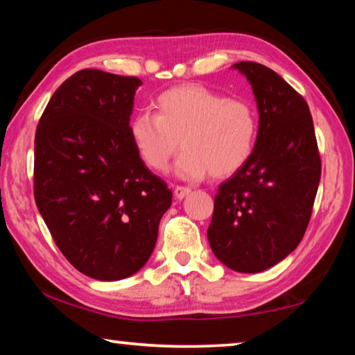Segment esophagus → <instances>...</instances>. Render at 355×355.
<instances>
[{
  "label": "esophagus",
  "mask_w": 355,
  "mask_h": 355,
  "mask_svg": "<svg viewBox=\"0 0 355 355\" xmlns=\"http://www.w3.org/2000/svg\"><path fill=\"white\" fill-rule=\"evenodd\" d=\"M189 192H191V189L186 188V186H175V189H173V194H175V197H177L178 200L184 199V197L188 196Z\"/></svg>",
  "instance_id": "34e87169"
}]
</instances>
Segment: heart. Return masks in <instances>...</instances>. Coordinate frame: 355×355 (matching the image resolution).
<instances>
[{"label": "heart", "instance_id": "b5f03b06", "mask_svg": "<svg viewBox=\"0 0 355 355\" xmlns=\"http://www.w3.org/2000/svg\"><path fill=\"white\" fill-rule=\"evenodd\" d=\"M130 136L142 163L155 172H164L182 146L180 177L228 178L254 155L258 114L249 100L186 84L161 94L155 114H137L130 122Z\"/></svg>", "mask_w": 355, "mask_h": 355}]
</instances>
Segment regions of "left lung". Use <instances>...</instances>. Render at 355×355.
Here are the masks:
<instances>
[{"instance_id": "8db88e82", "label": "left lung", "mask_w": 355, "mask_h": 355, "mask_svg": "<svg viewBox=\"0 0 355 355\" xmlns=\"http://www.w3.org/2000/svg\"><path fill=\"white\" fill-rule=\"evenodd\" d=\"M260 125L254 155L214 197L208 241L233 271L260 272L302 241L321 178V156L307 101L274 70L243 61Z\"/></svg>"}]
</instances>
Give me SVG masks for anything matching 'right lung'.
I'll list each match as a JSON object with an SVG mask.
<instances>
[{
    "instance_id": "obj_1",
    "label": "right lung",
    "mask_w": 355,
    "mask_h": 355,
    "mask_svg": "<svg viewBox=\"0 0 355 355\" xmlns=\"http://www.w3.org/2000/svg\"><path fill=\"white\" fill-rule=\"evenodd\" d=\"M142 81L97 69L67 78L34 139V199L78 271L120 280L147 263L172 191L142 163L130 136Z\"/></svg>"
}]
</instances>
